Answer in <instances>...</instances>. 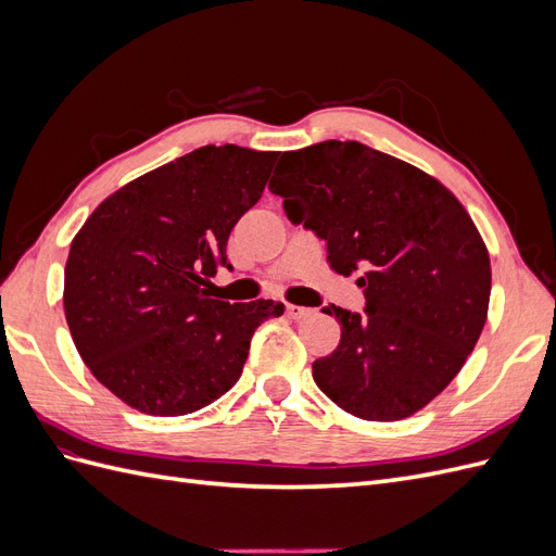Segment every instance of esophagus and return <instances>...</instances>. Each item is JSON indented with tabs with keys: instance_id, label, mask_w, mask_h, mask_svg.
Instances as JSON below:
<instances>
[{
	"instance_id": "1",
	"label": "esophagus",
	"mask_w": 556,
	"mask_h": 556,
	"mask_svg": "<svg viewBox=\"0 0 556 556\" xmlns=\"http://www.w3.org/2000/svg\"><path fill=\"white\" fill-rule=\"evenodd\" d=\"M288 315H290L292 319H306L308 315H313V311H311V308H306V306H296V304H288Z\"/></svg>"
}]
</instances>
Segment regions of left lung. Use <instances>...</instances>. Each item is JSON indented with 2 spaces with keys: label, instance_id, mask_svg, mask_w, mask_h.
Here are the masks:
<instances>
[{
  "label": "left lung",
  "instance_id": "obj_1",
  "mask_svg": "<svg viewBox=\"0 0 556 556\" xmlns=\"http://www.w3.org/2000/svg\"><path fill=\"white\" fill-rule=\"evenodd\" d=\"M268 190L327 243L333 271H362L364 313L323 308L341 343L313 362L315 384L374 422L425 408L459 374L490 306V255L457 197L359 141L282 153Z\"/></svg>",
  "mask_w": 556,
  "mask_h": 556
}]
</instances>
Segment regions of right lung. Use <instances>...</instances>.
<instances>
[{
	"instance_id": "1",
	"label": "right lung",
	"mask_w": 556,
	"mask_h": 556,
	"mask_svg": "<svg viewBox=\"0 0 556 556\" xmlns=\"http://www.w3.org/2000/svg\"><path fill=\"white\" fill-rule=\"evenodd\" d=\"M278 153L204 146L104 199L72 241L64 315L92 376L127 406L174 417L241 378L255 329L285 306L211 299L227 241Z\"/></svg>"
}]
</instances>
